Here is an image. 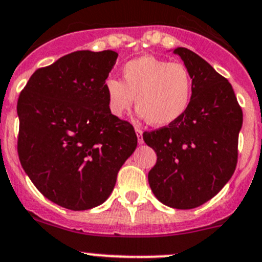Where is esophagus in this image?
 Returning a JSON list of instances; mask_svg holds the SVG:
<instances>
[{"instance_id": "1", "label": "esophagus", "mask_w": 262, "mask_h": 262, "mask_svg": "<svg viewBox=\"0 0 262 262\" xmlns=\"http://www.w3.org/2000/svg\"><path fill=\"white\" fill-rule=\"evenodd\" d=\"M135 131H136V134H138L139 144H143L144 143V140H143V131H141V128H139V127H135Z\"/></svg>"}]
</instances>
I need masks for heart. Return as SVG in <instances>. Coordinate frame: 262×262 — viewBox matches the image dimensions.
<instances>
[{"label":"heart","mask_w":262,"mask_h":262,"mask_svg":"<svg viewBox=\"0 0 262 262\" xmlns=\"http://www.w3.org/2000/svg\"><path fill=\"white\" fill-rule=\"evenodd\" d=\"M122 74L123 82L108 78L104 86L113 116H123L135 98L139 116L157 127L170 126L188 112L193 78L185 64L144 55L127 61Z\"/></svg>","instance_id":"obj_1"}]
</instances>
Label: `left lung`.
I'll return each mask as SVG.
<instances>
[{"instance_id": "1", "label": "left lung", "mask_w": 262, "mask_h": 262, "mask_svg": "<svg viewBox=\"0 0 262 262\" xmlns=\"http://www.w3.org/2000/svg\"><path fill=\"white\" fill-rule=\"evenodd\" d=\"M193 78L188 112L170 126L145 131L157 153L148 180L163 204L190 210L210 201L230 180L238 162L243 112L228 79L185 47L173 50Z\"/></svg>"}]
</instances>
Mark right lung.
<instances>
[{
	"instance_id": "right-lung-1",
	"label": "right lung",
	"mask_w": 262,
	"mask_h": 262,
	"mask_svg": "<svg viewBox=\"0 0 262 262\" xmlns=\"http://www.w3.org/2000/svg\"><path fill=\"white\" fill-rule=\"evenodd\" d=\"M118 54L72 52L34 72L17 100V154L37 189L83 211L104 203L138 145L133 124L109 111L105 81Z\"/></svg>"
}]
</instances>
